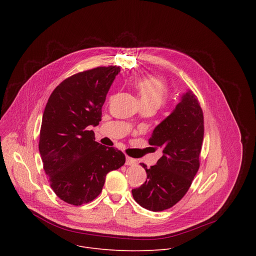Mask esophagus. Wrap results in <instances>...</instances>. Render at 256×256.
I'll list each match as a JSON object with an SVG mask.
<instances>
[{
  "label": "esophagus",
  "mask_w": 256,
  "mask_h": 256,
  "mask_svg": "<svg viewBox=\"0 0 256 256\" xmlns=\"http://www.w3.org/2000/svg\"><path fill=\"white\" fill-rule=\"evenodd\" d=\"M136 159H132V158H130V157H126V165H128V166H132V165H136Z\"/></svg>",
  "instance_id": "esophagus-1"
}]
</instances>
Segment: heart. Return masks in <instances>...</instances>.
Listing matches in <instances>:
<instances>
[{
  "instance_id": "b5f03b06",
  "label": "heart",
  "mask_w": 256,
  "mask_h": 256,
  "mask_svg": "<svg viewBox=\"0 0 256 256\" xmlns=\"http://www.w3.org/2000/svg\"><path fill=\"white\" fill-rule=\"evenodd\" d=\"M142 105L158 109L163 105L168 97V87L166 83L155 76L138 77L134 81Z\"/></svg>"
}]
</instances>
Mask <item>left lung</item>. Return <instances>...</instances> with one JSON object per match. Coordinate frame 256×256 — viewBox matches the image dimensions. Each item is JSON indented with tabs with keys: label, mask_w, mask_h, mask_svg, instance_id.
<instances>
[{
	"label": "left lung",
	"mask_w": 256,
	"mask_h": 256,
	"mask_svg": "<svg viewBox=\"0 0 256 256\" xmlns=\"http://www.w3.org/2000/svg\"><path fill=\"white\" fill-rule=\"evenodd\" d=\"M204 114L196 96L188 91L174 110L153 130L149 144L163 156L147 168V179L132 190L134 200L153 212L170 208L186 196L200 168Z\"/></svg>",
	"instance_id": "8db88e82"
}]
</instances>
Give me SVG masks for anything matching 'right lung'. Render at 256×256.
<instances>
[{
    "label": "right lung",
    "instance_id": "1",
    "mask_svg": "<svg viewBox=\"0 0 256 256\" xmlns=\"http://www.w3.org/2000/svg\"><path fill=\"white\" fill-rule=\"evenodd\" d=\"M118 66H97L64 80L50 94L40 134V153L50 188L64 202L81 206L102 192L108 172L124 154L95 140L90 130L101 122L102 106Z\"/></svg>",
    "mask_w": 256,
    "mask_h": 256
}]
</instances>
